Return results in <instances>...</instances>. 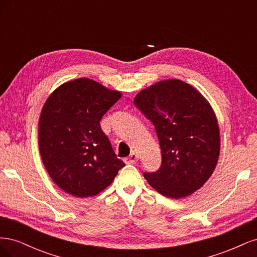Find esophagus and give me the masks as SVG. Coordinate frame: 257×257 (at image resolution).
I'll use <instances>...</instances> for the list:
<instances>
[{"label":"esophagus","mask_w":257,"mask_h":257,"mask_svg":"<svg viewBox=\"0 0 257 257\" xmlns=\"http://www.w3.org/2000/svg\"><path fill=\"white\" fill-rule=\"evenodd\" d=\"M124 161H125L126 164H134V163L138 161V154L135 151H133L127 158L124 159Z\"/></svg>","instance_id":"34e87169"}]
</instances>
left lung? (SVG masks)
Listing matches in <instances>:
<instances>
[{
	"label": "left lung",
	"instance_id": "left-lung-1",
	"mask_svg": "<svg viewBox=\"0 0 257 257\" xmlns=\"http://www.w3.org/2000/svg\"><path fill=\"white\" fill-rule=\"evenodd\" d=\"M134 104L157 132L162 163L147 181L170 198L191 195L212 175L220 154V132L211 106L192 85L163 80L139 92Z\"/></svg>",
	"mask_w": 257,
	"mask_h": 257
}]
</instances>
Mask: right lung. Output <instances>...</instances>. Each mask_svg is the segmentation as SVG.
<instances>
[{
    "label": "right lung",
    "mask_w": 257,
    "mask_h": 257,
    "mask_svg": "<svg viewBox=\"0 0 257 257\" xmlns=\"http://www.w3.org/2000/svg\"><path fill=\"white\" fill-rule=\"evenodd\" d=\"M121 96L79 78L60 85L46 100L38 122L41 157L53 182L73 196L96 195L125 166L99 125Z\"/></svg>",
    "instance_id": "obj_1"
}]
</instances>
